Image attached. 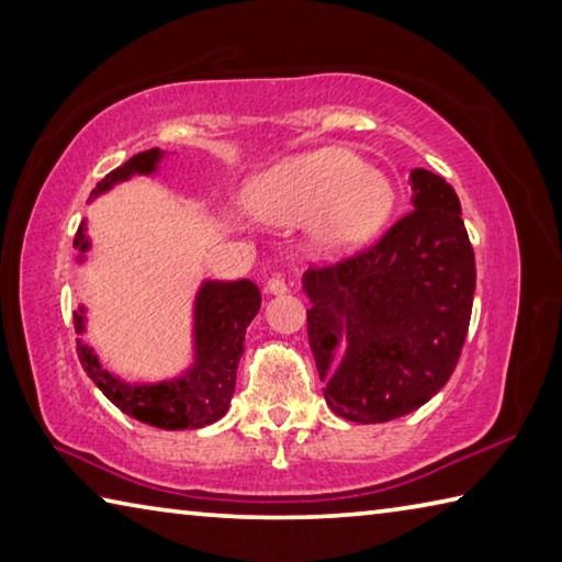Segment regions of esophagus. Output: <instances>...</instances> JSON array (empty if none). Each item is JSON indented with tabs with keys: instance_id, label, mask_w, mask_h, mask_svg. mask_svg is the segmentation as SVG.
<instances>
[{
	"instance_id": "34e87169",
	"label": "esophagus",
	"mask_w": 562,
	"mask_h": 562,
	"mask_svg": "<svg viewBox=\"0 0 562 562\" xmlns=\"http://www.w3.org/2000/svg\"><path fill=\"white\" fill-rule=\"evenodd\" d=\"M265 292L268 294H284L288 292V282H284L282 278H272L265 282Z\"/></svg>"
}]
</instances>
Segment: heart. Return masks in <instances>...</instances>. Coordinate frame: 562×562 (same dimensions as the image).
Segmentation results:
<instances>
[{"instance_id":"b5f03b06","label":"heart","mask_w":562,"mask_h":562,"mask_svg":"<svg viewBox=\"0 0 562 562\" xmlns=\"http://www.w3.org/2000/svg\"><path fill=\"white\" fill-rule=\"evenodd\" d=\"M247 203L268 225H315L322 250L347 255L382 235L396 211V188L355 150L317 148L260 173Z\"/></svg>"}]
</instances>
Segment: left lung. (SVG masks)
<instances>
[{
  "instance_id": "1",
  "label": "left lung",
  "mask_w": 562,
  "mask_h": 562,
  "mask_svg": "<svg viewBox=\"0 0 562 562\" xmlns=\"http://www.w3.org/2000/svg\"><path fill=\"white\" fill-rule=\"evenodd\" d=\"M414 213L372 250L307 270V335L331 412L384 424L449 382L469 331L475 262L456 190L426 168L408 173Z\"/></svg>"
}]
</instances>
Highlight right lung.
I'll return each instance as SVG.
<instances>
[{
    "label": "right lung",
    "mask_w": 562,
    "mask_h": 562,
    "mask_svg": "<svg viewBox=\"0 0 562 562\" xmlns=\"http://www.w3.org/2000/svg\"><path fill=\"white\" fill-rule=\"evenodd\" d=\"M166 150L150 148L136 154L126 164L101 180L91 190V198H99L116 188L123 180L136 176H156L164 164ZM79 250V265L87 262L91 240L87 235V221H81L74 237ZM262 294L252 280H203L193 300V361L183 372L160 379V382H126L109 367L101 364L97 351L81 339L87 331V307L79 304L74 312L76 322V351H79L83 372L91 376L109 402L116 404L123 414L138 418L148 426L166 431L203 429V426L225 416L235 392L237 361L245 351V329L260 312Z\"/></svg>",
    "instance_id": "obj_1"
}]
</instances>
